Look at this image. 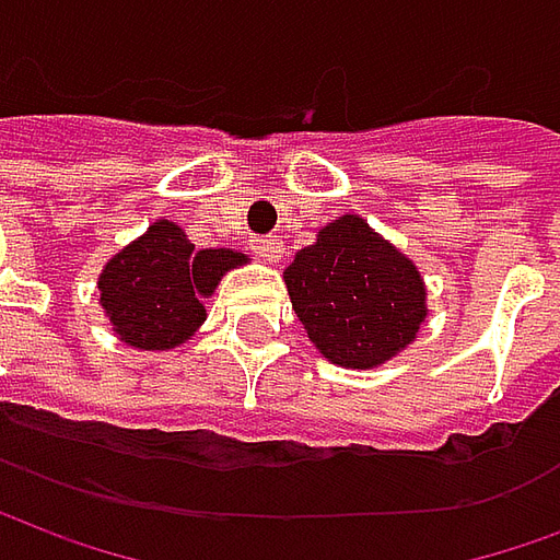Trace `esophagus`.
<instances>
[{
	"mask_svg": "<svg viewBox=\"0 0 560 560\" xmlns=\"http://www.w3.org/2000/svg\"><path fill=\"white\" fill-rule=\"evenodd\" d=\"M252 248H255L260 257H267L269 264H276V260L284 257V245H281L276 236H255V240H252Z\"/></svg>",
	"mask_w": 560,
	"mask_h": 560,
	"instance_id": "34e87169",
	"label": "esophagus"
}]
</instances>
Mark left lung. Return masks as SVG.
<instances>
[{"instance_id": "8db88e82", "label": "left lung", "mask_w": 560, "mask_h": 560, "mask_svg": "<svg viewBox=\"0 0 560 560\" xmlns=\"http://www.w3.org/2000/svg\"><path fill=\"white\" fill-rule=\"evenodd\" d=\"M284 284L312 345L345 369L393 360L429 315L420 269L360 215L320 228L284 269Z\"/></svg>"}]
</instances>
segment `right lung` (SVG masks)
Returning a JSON list of instances; mask_svg holds the SVG:
<instances>
[{
	"label": "right lung",
	"instance_id": "add662e5",
	"mask_svg": "<svg viewBox=\"0 0 560 560\" xmlns=\"http://www.w3.org/2000/svg\"><path fill=\"white\" fill-rule=\"evenodd\" d=\"M243 264L248 257L233 248L197 252L176 221L159 219L104 264L98 303L119 341L140 351H171L207 320L203 300L221 276Z\"/></svg>",
	"mask_w": 560,
	"mask_h": 560
}]
</instances>
